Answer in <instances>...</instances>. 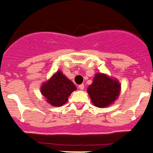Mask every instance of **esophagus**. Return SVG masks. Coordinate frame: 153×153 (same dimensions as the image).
I'll use <instances>...</instances> for the list:
<instances>
[{"instance_id": "1", "label": "esophagus", "mask_w": 153, "mask_h": 153, "mask_svg": "<svg viewBox=\"0 0 153 153\" xmlns=\"http://www.w3.org/2000/svg\"><path fill=\"white\" fill-rule=\"evenodd\" d=\"M78 88H79L80 90H83L84 89V85L83 84H80V85L78 86Z\"/></svg>"}]
</instances>
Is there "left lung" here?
Returning a JSON list of instances; mask_svg holds the SVG:
<instances>
[{
  "instance_id": "1",
  "label": "left lung",
  "mask_w": 153,
  "mask_h": 153,
  "mask_svg": "<svg viewBox=\"0 0 153 153\" xmlns=\"http://www.w3.org/2000/svg\"><path fill=\"white\" fill-rule=\"evenodd\" d=\"M87 91L95 106L105 108L112 105L119 97L121 84L117 79L105 74L98 73Z\"/></svg>"
}]
</instances>
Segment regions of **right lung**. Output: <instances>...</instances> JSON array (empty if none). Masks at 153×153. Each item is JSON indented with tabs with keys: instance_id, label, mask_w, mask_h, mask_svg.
Segmentation results:
<instances>
[{
	"instance_id": "add662e5",
	"label": "right lung",
	"mask_w": 153,
	"mask_h": 153,
	"mask_svg": "<svg viewBox=\"0 0 153 153\" xmlns=\"http://www.w3.org/2000/svg\"><path fill=\"white\" fill-rule=\"evenodd\" d=\"M77 88L71 80L58 71L56 74L42 84L41 94L46 98V101L55 107H60L68 100L74 91Z\"/></svg>"
}]
</instances>
